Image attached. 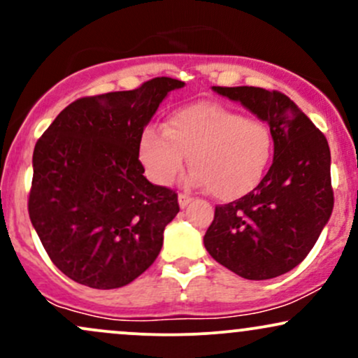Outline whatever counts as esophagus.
I'll return each instance as SVG.
<instances>
[{"instance_id": "obj_1", "label": "esophagus", "mask_w": 358, "mask_h": 358, "mask_svg": "<svg viewBox=\"0 0 358 358\" xmlns=\"http://www.w3.org/2000/svg\"><path fill=\"white\" fill-rule=\"evenodd\" d=\"M192 200H193L192 196L187 195V193H180V195H178V205H180V207H182V208L187 207V205L190 203Z\"/></svg>"}]
</instances>
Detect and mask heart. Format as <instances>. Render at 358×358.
Masks as SVG:
<instances>
[{"instance_id":"obj_1","label":"heart","mask_w":358,"mask_h":358,"mask_svg":"<svg viewBox=\"0 0 358 358\" xmlns=\"http://www.w3.org/2000/svg\"><path fill=\"white\" fill-rule=\"evenodd\" d=\"M273 153V133L264 121L244 117L217 102H195L176 109L165 129L146 126L139 138V159L148 178L168 185L190 165L187 182L207 187L215 199L234 200L257 187Z\"/></svg>"}]
</instances>
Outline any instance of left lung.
<instances>
[{
	"label": "left lung",
	"mask_w": 358,
	"mask_h": 358,
	"mask_svg": "<svg viewBox=\"0 0 358 358\" xmlns=\"http://www.w3.org/2000/svg\"><path fill=\"white\" fill-rule=\"evenodd\" d=\"M212 90L268 122L274 156L252 192L215 207L205 249L241 278H278L308 256L334 210L328 141L285 94L248 85Z\"/></svg>",
	"instance_id": "8db88e82"
}]
</instances>
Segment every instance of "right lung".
<instances>
[{"mask_svg": "<svg viewBox=\"0 0 358 358\" xmlns=\"http://www.w3.org/2000/svg\"><path fill=\"white\" fill-rule=\"evenodd\" d=\"M185 82L156 77L134 90L67 106L36 141L28 213L53 264L94 289L129 285L158 257L176 193L146 180L139 138Z\"/></svg>", "mask_w": 358, "mask_h": 358, "instance_id": "obj_1", "label": "right lung"}]
</instances>
